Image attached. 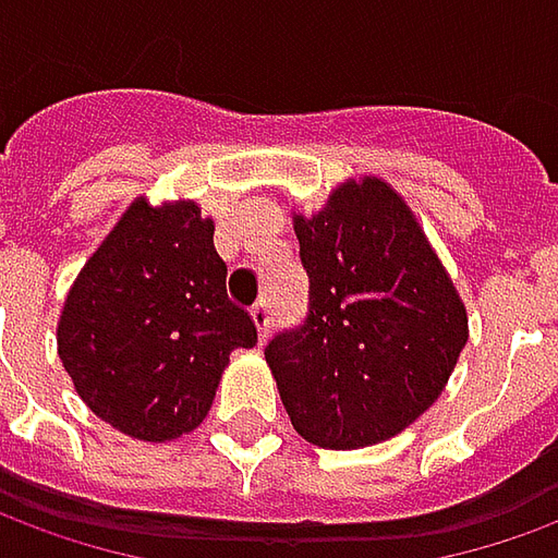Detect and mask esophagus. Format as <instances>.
I'll use <instances>...</instances> for the list:
<instances>
[{"label": "esophagus", "instance_id": "obj_1", "mask_svg": "<svg viewBox=\"0 0 558 558\" xmlns=\"http://www.w3.org/2000/svg\"><path fill=\"white\" fill-rule=\"evenodd\" d=\"M252 322H255L257 337H260V343H267V337H270V325H272V313H270V303L267 301H257L252 306Z\"/></svg>", "mask_w": 558, "mask_h": 558}]
</instances>
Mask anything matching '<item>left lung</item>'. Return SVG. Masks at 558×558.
Wrapping results in <instances>:
<instances>
[{
	"instance_id": "left-lung-1",
	"label": "left lung",
	"mask_w": 558,
	"mask_h": 558,
	"mask_svg": "<svg viewBox=\"0 0 558 558\" xmlns=\"http://www.w3.org/2000/svg\"><path fill=\"white\" fill-rule=\"evenodd\" d=\"M310 316L264 349L294 432L322 449L383 444L447 389L468 310L407 199L364 175L294 213Z\"/></svg>"
}]
</instances>
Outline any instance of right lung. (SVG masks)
Wrapping results in <instances>:
<instances>
[{
  "label": "right lung",
  "mask_w": 558,
  "mask_h": 558,
  "mask_svg": "<svg viewBox=\"0 0 558 558\" xmlns=\"http://www.w3.org/2000/svg\"><path fill=\"white\" fill-rule=\"evenodd\" d=\"M215 221L194 199L136 197L72 282L57 352L81 401L126 437L163 444L194 432L252 316L228 301Z\"/></svg>",
  "instance_id": "add662e5"
}]
</instances>
